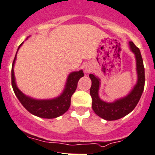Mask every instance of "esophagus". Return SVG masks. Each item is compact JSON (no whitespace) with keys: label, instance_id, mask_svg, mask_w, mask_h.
Returning a JSON list of instances; mask_svg holds the SVG:
<instances>
[{"label":"esophagus","instance_id":"esophagus-1","mask_svg":"<svg viewBox=\"0 0 155 155\" xmlns=\"http://www.w3.org/2000/svg\"><path fill=\"white\" fill-rule=\"evenodd\" d=\"M91 70H92V69H91V67L87 65V66H85V72H86V73H89Z\"/></svg>","mask_w":155,"mask_h":155}]
</instances>
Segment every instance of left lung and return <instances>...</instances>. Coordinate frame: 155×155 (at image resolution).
Here are the masks:
<instances>
[{
    "instance_id": "8db88e82",
    "label": "left lung",
    "mask_w": 155,
    "mask_h": 155,
    "mask_svg": "<svg viewBox=\"0 0 155 155\" xmlns=\"http://www.w3.org/2000/svg\"><path fill=\"white\" fill-rule=\"evenodd\" d=\"M129 47L131 52L135 55L138 81L131 92L125 97L118 99L113 102L102 101L99 96L100 79L95 75L89 74V77L92 80L90 95L92 99V109L96 115L107 121L119 119L129 114L139 102L144 91L145 76L141 52L133 42H129Z\"/></svg>"
}]
</instances>
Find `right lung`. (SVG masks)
Instances as JSON below:
<instances>
[{
	"label": "right lung",
	"instance_id": "1",
	"mask_svg": "<svg viewBox=\"0 0 155 155\" xmlns=\"http://www.w3.org/2000/svg\"><path fill=\"white\" fill-rule=\"evenodd\" d=\"M23 43L19 46L17 51L21 47ZM17 53L14 57L12 69H11V84H12L13 89H14L16 96L22 104L23 106L33 115L43 118H54L63 115L65 112H67L70 106L71 97L77 87L78 81L81 77L84 76L82 70L73 72L69 75L64 90L60 96L52 99H33V98H30L24 95L17 88V84H16L14 66L15 63L16 58H17Z\"/></svg>",
	"mask_w": 155,
	"mask_h": 155
}]
</instances>
